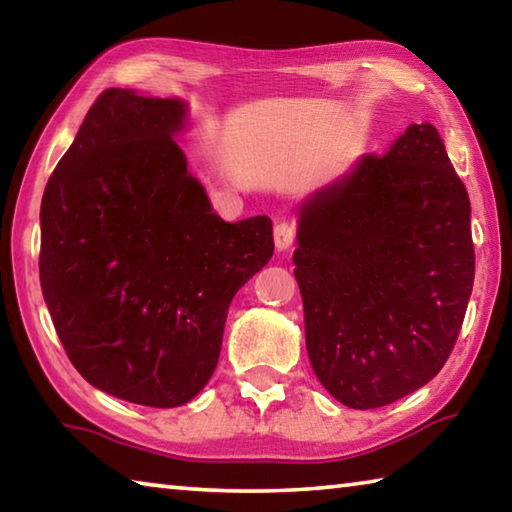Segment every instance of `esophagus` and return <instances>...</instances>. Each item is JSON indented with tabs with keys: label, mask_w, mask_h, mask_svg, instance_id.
Returning a JSON list of instances; mask_svg holds the SVG:
<instances>
[{
	"label": "esophagus",
	"mask_w": 512,
	"mask_h": 512,
	"mask_svg": "<svg viewBox=\"0 0 512 512\" xmlns=\"http://www.w3.org/2000/svg\"><path fill=\"white\" fill-rule=\"evenodd\" d=\"M273 235L277 250H289L293 246V241H296V225L291 221H277Z\"/></svg>",
	"instance_id": "1"
}]
</instances>
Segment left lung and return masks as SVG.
<instances>
[{
  "label": "left lung",
  "mask_w": 512,
  "mask_h": 512,
  "mask_svg": "<svg viewBox=\"0 0 512 512\" xmlns=\"http://www.w3.org/2000/svg\"><path fill=\"white\" fill-rule=\"evenodd\" d=\"M293 264L309 361L341 404L377 409L436 377L474 284L470 196L436 126L302 205Z\"/></svg>",
  "instance_id": "1"
}]
</instances>
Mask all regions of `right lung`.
I'll return each instance as SVG.
<instances>
[{"instance_id":"obj_1","label":"right lung","mask_w":512,"mask_h":512,"mask_svg":"<svg viewBox=\"0 0 512 512\" xmlns=\"http://www.w3.org/2000/svg\"><path fill=\"white\" fill-rule=\"evenodd\" d=\"M176 99L103 90L40 205V287L74 368L171 409L210 381L235 293L273 257V223H225L173 133Z\"/></svg>"}]
</instances>
